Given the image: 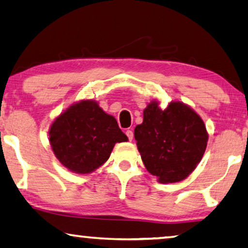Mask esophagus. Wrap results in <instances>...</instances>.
<instances>
[{
  "label": "esophagus",
  "instance_id": "1",
  "mask_svg": "<svg viewBox=\"0 0 248 248\" xmlns=\"http://www.w3.org/2000/svg\"><path fill=\"white\" fill-rule=\"evenodd\" d=\"M125 135H127L128 139L131 141L132 138H134V132H132V130H127V131H125Z\"/></svg>",
  "mask_w": 248,
  "mask_h": 248
}]
</instances>
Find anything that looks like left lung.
<instances>
[{
  "label": "left lung",
  "mask_w": 248,
  "mask_h": 248,
  "mask_svg": "<svg viewBox=\"0 0 248 248\" xmlns=\"http://www.w3.org/2000/svg\"><path fill=\"white\" fill-rule=\"evenodd\" d=\"M135 139L147 170L168 184L189 176L202 160L208 135L202 118L183 102L161 110L154 101L143 110Z\"/></svg>",
  "instance_id": "1"
}]
</instances>
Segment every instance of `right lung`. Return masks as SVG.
Instances as JSON below:
<instances>
[{
    "label": "right lung",
    "mask_w": 248,
    "mask_h": 248,
    "mask_svg": "<svg viewBox=\"0 0 248 248\" xmlns=\"http://www.w3.org/2000/svg\"><path fill=\"white\" fill-rule=\"evenodd\" d=\"M50 145L59 161L77 173H89L108 160L116 142L128 138L112 116L93 100L76 103L50 128Z\"/></svg>",
    "instance_id": "add662e5"
}]
</instances>
